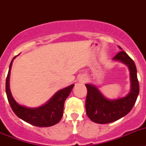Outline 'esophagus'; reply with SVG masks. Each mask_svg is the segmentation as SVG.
Returning <instances> with one entry per match:
<instances>
[{
	"instance_id": "esophagus-1",
	"label": "esophagus",
	"mask_w": 146,
	"mask_h": 146,
	"mask_svg": "<svg viewBox=\"0 0 146 146\" xmlns=\"http://www.w3.org/2000/svg\"><path fill=\"white\" fill-rule=\"evenodd\" d=\"M87 81V77L85 75H81L79 78V82L81 83H85Z\"/></svg>"
}]
</instances>
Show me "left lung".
I'll return each mask as SVG.
<instances>
[{
    "mask_svg": "<svg viewBox=\"0 0 146 146\" xmlns=\"http://www.w3.org/2000/svg\"><path fill=\"white\" fill-rule=\"evenodd\" d=\"M122 50V48L118 46ZM113 60L123 63L129 68L131 89L126 96L119 99H109L93 84H86L87 97L86 101V113L92 121L97 123H109L123 118L128 114L135 104L139 94V82L135 62L124 51L118 52Z\"/></svg>",
    "mask_w": 146,
    "mask_h": 146,
    "instance_id": "1",
    "label": "left lung"
}]
</instances>
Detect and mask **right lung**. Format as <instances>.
I'll use <instances>...</instances> for the list:
<instances>
[{
    "instance_id": "add662e5",
    "label": "right lung",
    "mask_w": 146,
    "mask_h": 146,
    "mask_svg": "<svg viewBox=\"0 0 146 146\" xmlns=\"http://www.w3.org/2000/svg\"><path fill=\"white\" fill-rule=\"evenodd\" d=\"M15 56L11 60L6 80V92L7 99L13 112L20 119L30 124L39 127H48L56 124L60 121L64 113V102L69 96L74 84L59 90L47 102L38 108H28L18 104L11 95L9 86L11 66Z\"/></svg>"
}]
</instances>
